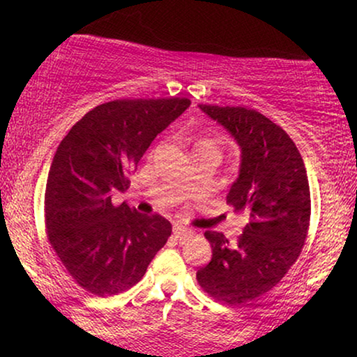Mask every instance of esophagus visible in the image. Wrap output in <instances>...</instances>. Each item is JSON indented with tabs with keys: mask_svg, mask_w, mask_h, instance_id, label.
I'll return each instance as SVG.
<instances>
[{
	"mask_svg": "<svg viewBox=\"0 0 357 357\" xmlns=\"http://www.w3.org/2000/svg\"><path fill=\"white\" fill-rule=\"evenodd\" d=\"M173 233H174L176 238H179V240H184V238H188V236H191V235H192V231L190 230V228L183 227V225H179V223H176V225H174Z\"/></svg>",
	"mask_w": 357,
	"mask_h": 357,
	"instance_id": "obj_1",
	"label": "esophagus"
}]
</instances>
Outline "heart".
<instances>
[{
    "label": "heart",
    "mask_w": 357,
    "mask_h": 357,
    "mask_svg": "<svg viewBox=\"0 0 357 357\" xmlns=\"http://www.w3.org/2000/svg\"><path fill=\"white\" fill-rule=\"evenodd\" d=\"M204 144H208V142H202V146H204Z\"/></svg>",
    "instance_id": "heart-1"
}]
</instances>
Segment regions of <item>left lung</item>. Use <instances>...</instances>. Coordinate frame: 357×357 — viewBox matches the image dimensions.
I'll return each instance as SVG.
<instances>
[{
  "instance_id": "left-lung-1",
  "label": "left lung",
  "mask_w": 357,
  "mask_h": 357,
  "mask_svg": "<svg viewBox=\"0 0 357 357\" xmlns=\"http://www.w3.org/2000/svg\"><path fill=\"white\" fill-rule=\"evenodd\" d=\"M198 107L238 146V176L227 203L247 225L236 241L204 233L213 255L196 278L211 297L238 305L273 289L301 255L310 220L309 179L292 139L264 114L230 105Z\"/></svg>"
}]
</instances>
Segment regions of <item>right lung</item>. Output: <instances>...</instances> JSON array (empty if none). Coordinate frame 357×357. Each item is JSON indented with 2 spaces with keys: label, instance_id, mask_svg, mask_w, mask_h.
Masks as SVG:
<instances>
[{
  "label": "right lung",
  "instance_id": "1",
  "mask_svg": "<svg viewBox=\"0 0 357 357\" xmlns=\"http://www.w3.org/2000/svg\"><path fill=\"white\" fill-rule=\"evenodd\" d=\"M190 99H122L97 105L72 127L53 158L45 191L48 240L67 272L90 294L117 296L141 280L171 235L161 215L147 216L114 192L147 147L190 107Z\"/></svg>",
  "mask_w": 357,
  "mask_h": 357
}]
</instances>
